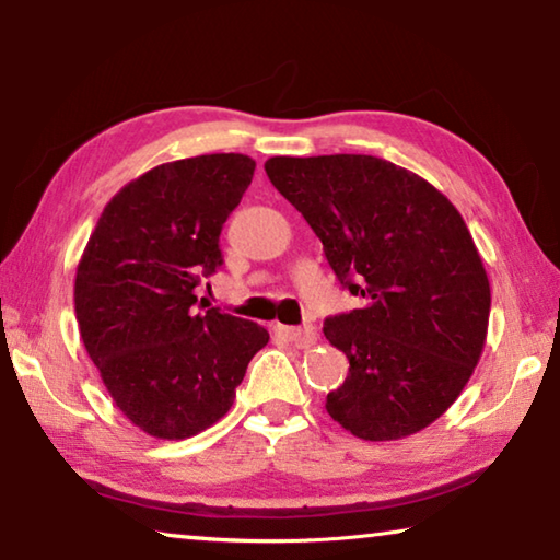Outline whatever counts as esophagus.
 I'll list each match as a JSON object with an SVG mask.
<instances>
[{
    "mask_svg": "<svg viewBox=\"0 0 560 560\" xmlns=\"http://www.w3.org/2000/svg\"><path fill=\"white\" fill-rule=\"evenodd\" d=\"M281 338H287L289 343L299 346V348H311L316 343V330L311 326H303V328H296V326H277L273 328Z\"/></svg>",
    "mask_w": 560,
    "mask_h": 560,
    "instance_id": "obj_1",
    "label": "esophagus"
}]
</instances>
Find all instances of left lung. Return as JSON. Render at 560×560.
<instances>
[{
	"mask_svg": "<svg viewBox=\"0 0 560 560\" xmlns=\"http://www.w3.org/2000/svg\"><path fill=\"white\" fill-rule=\"evenodd\" d=\"M264 170L365 301L324 324L350 363L328 415L371 442L424 430L464 390L489 328V279L457 207L373 155L269 158Z\"/></svg>",
	"mask_w": 560,
	"mask_h": 560,
	"instance_id": "left-lung-1",
	"label": "left lung"
}]
</instances>
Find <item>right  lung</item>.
<instances>
[{
  "label": "right lung",
  "instance_id": "add662e5",
  "mask_svg": "<svg viewBox=\"0 0 560 560\" xmlns=\"http://www.w3.org/2000/svg\"><path fill=\"white\" fill-rule=\"evenodd\" d=\"M257 163L214 153L158 165L106 205L75 269V320L113 402L158 440L230 412L269 330L210 308L195 289L222 267L220 234Z\"/></svg>",
  "mask_w": 560,
  "mask_h": 560
}]
</instances>
